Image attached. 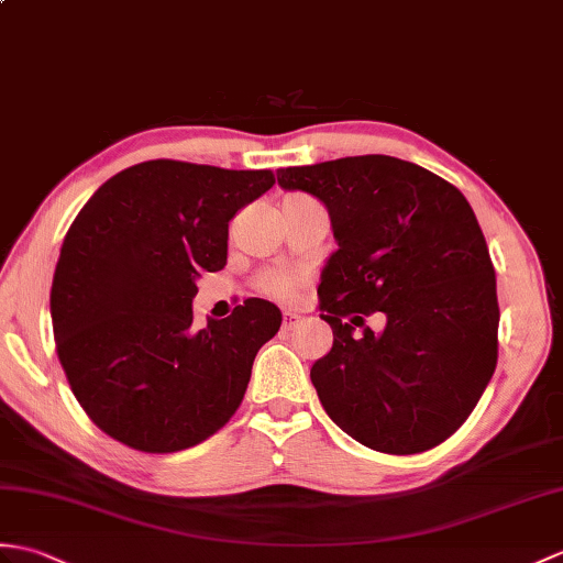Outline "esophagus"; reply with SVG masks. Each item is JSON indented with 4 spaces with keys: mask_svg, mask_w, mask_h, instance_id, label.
Segmentation results:
<instances>
[{
    "mask_svg": "<svg viewBox=\"0 0 563 563\" xmlns=\"http://www.w3.org/2000/svg\"><path fill=\"white\" fill-rule=\"evenodd\" d=\"M299 323H302V317H297V313H292V311L283 313V331H295Z\"/></svg>",
    "mask_w": 563,
    "mask_h": 563,
    "instance_id": "esophagus-1",
    "label": "esophagus"
}]
</instances>
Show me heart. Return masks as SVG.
Returning <instances> with one entry per match:
<instances>
[{
    "mask_svg": "<svg viewBox=\"0 0 563 563\" xmlns=\"http://www.w3.org/2000/svg\"><path fill=\"white\" fill-rule=\"evenodd\" d=\"M302 285H305V278L290 271H266L256 278V287L261 290V295L280 299V302L292 299Z\"/></svg>",
    "mask_w": 563,
    "mask_h": 563,
    "instance_id": "1",
    "label": "heart"
}]
</instances>
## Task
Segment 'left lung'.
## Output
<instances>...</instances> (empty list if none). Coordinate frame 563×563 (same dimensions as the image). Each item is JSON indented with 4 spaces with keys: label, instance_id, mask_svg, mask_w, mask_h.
<instances>
[{
    "label": "left lung",
    "instance_id": "1",
    "mask_svg": "<svg viewBox=\"0 0 563 563\" xmlns=\"http://www.w3.org/2000/svg\"><path fill=\"white\" fill-rule=\"evenodd\" d=\"M278 185L321 199L338 242L319 285L333 347L311 367L323 410L374 451L439 446L499 355L494 264L473 208L451 181L390 155L283 167ZM374 310L387 313L376 336L363 325Z\"/></svg>",
    "mask_w": 563,
    "mask_h": 563
}]
</instances>
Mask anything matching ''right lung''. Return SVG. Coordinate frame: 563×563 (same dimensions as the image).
Masks as SVG:
<instances>
[{"instance_id": "1", "label": "right lung", "mask_w": 563, "mask_h": 563, "mask_svg": "<svg viewBox=\"0 0 563 563\" xmlns=\"http://www.w3.org/2000/svg\"><path fill=\"white\" fill-rule=\"evenodd\" d=\"M276 185L271 169L148 161L78 211L52 278L57 355L104 434L143 453L213 437L244 398L280 309L252 297L196 331V278L228 261V222Z\"/></svg>"}]
</instances>
